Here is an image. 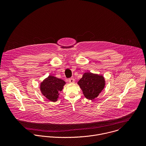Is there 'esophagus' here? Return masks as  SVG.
<instances>
[{
  "mask_svg": "<svg viewBox=\"0 0 146 146\" xmlns=\"http://www.w3.org/2000/svg\"><path fill=\"white\" fill-rule=\"evenodd\" d=\"M68 82L71 84L74 83L75 79L74 78H70L68 79Z\"/></svg>",
  "mask_w": 146,
  "mask_h": 146,
  "instance_id": "esophagus-1",
  "label": "esophagus"
}]
</instances>
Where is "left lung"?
<instances>
[{
  "instance_id": "8db88e82",
  "label": "left lung",
  "mask_w": 146,
  "mask_h": 146,
  "mask_svg": "<svg viewBox=\"0 0 146 146\" xmlns=\"http://www.w3.org/2000/svg\"><path fill=\"white\" fill-rule=\"evenodd\" d=\"M78 84L85 97L92 100L97 98L104 89L105 80L102 75L87 72L84 74Z\"/></svg>"
}]
</instances>
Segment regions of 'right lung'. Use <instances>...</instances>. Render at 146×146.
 Instances as JSON below:
<instances>
[{
  "label": "right lung",
  "instance_id": "1",
  "mask_svg": "<svg viewBox=\"0 0 146 146\" xmlns=\"http://www.w3.org/2000/svg\"><path fill=\"white\" fill-rule=\"evenodd\" d=\"M65 84V82L62 79L49 75L40 83V89L42 94L48 100L56 102Z\"/></svg>",
  "mask_w": 146,
  "mask_h": 146
}]
</instances>
